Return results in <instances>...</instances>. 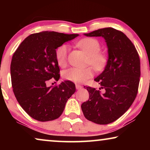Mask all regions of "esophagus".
<instances>
[{
	"instance_id": "1",
	"label": "esophagus",
	"mask_w": 150,
	"mask_h": 150,
	"mask_svg": "<svg viewBox=\"0 0 150 150\" xmlns=\"http://www.w3.org/2000/svg\"><path fill=\"white\" fill-rule=\"evenodd\" d=\"M82 88H83V87H82L81 85H76V89L77 90L81 89Z\"/></svg>"
}]
</instances>
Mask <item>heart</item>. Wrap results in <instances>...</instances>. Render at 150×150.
Wrapping results in <instances>:
<instances>
[{
	"mask_svg": "<svg viewBox=\"0 0 150 150\" xmlns=\"http://www.w3.org/2000/svg\"><path fill=\"white\" fill-rule=\"evenodd\" d=\"M80 48L89 55V63L97 69L101 70L105 66L106 55L100 52V45L98 40L93 38H84L77 43ZM68 46L62 44L56 50V59L59 66L64 67L67 62ZM93 69L91 67H73L63 71V77L67 81L74 83H84L93 76Z\"/></svg>",
	"mask_w": 150,
	"mask_h": 150,
	"instance_id": "heart-1",
	"label": "heart"
}]
</instances>
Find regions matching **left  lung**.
<instances>
[{
  "label": "left lung",
  "instance_id": "8db88e82",
  "mask_svg": "<svg viewBox=\"0 0 150 150\" xmlns=\"http://www.w3.org/2000/svg\"><path fill=\"white\" fill-rule=\"evenodd\" d=\"M87 37H102L108 49V59L103 71L96 78L104 91L87 87L89 98L81 105L84 116L98 124H108L120 117L136 98L141 76L140 59L132 42L124 33L104 28Z\"/></svg>",
  "mask_w": 150,
  "mask_h": 150
}]
</instances>
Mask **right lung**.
I'll return each mask as SVG.
<instances>
[{
  "instance_id": "1",
  "label": "right lung",
  "mask_w": 150,
  "mask_h": 150,
  "mask_svg": "<svg viewBox=\"0 0 150 150\" xmlns=\"http://www.w3.org/2000/svg\"><path fill=\"white\" fill-rule=\"evenodd\" d=\"M79 35L54 31L31 34L14 52L10 67L14 95L35 120L48 122L59 118L76 91L71 81H63L52 88L46 83L52 78L56 81L60 78L56 49Z\"/></svg>"
}]
</instances>
